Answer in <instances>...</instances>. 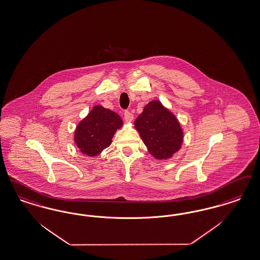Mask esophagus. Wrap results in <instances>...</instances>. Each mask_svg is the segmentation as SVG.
<instances>
[{
  "label": "esophagus",
  "mask_w": 260,
  "mask_h": 260,
  "mask_svg": "<svg viewBox=\"0 0 260 260\" xmlns=\"http://www.w3.org/2000/svg\"><path fill=\"white\" fill-rule=\"evenodd\" d=\"M124 118L126 122H132L134 120V115L132 114L129 111H125Z\"/></svg>",
  "instance_id": "34e87169"
}]
</instances>
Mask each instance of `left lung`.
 <instances>
[{
    "label": "left lung",
    "mask_w": 260,
    "mask_h": 260,
    "mask_svg": "<svg viewBox=\"0 0 260 260\" xmlns=\"http://www.w3.org/2000/svg\"><path fill=\"white\" fill-rule=\"evenodd\" d=\"M135 126L149 153L157 159L170 158L182 146L184 134L180 123L158 101L146 105Z\"/></svg>",
    "instance_id": "obj_1"
}]
</instances>
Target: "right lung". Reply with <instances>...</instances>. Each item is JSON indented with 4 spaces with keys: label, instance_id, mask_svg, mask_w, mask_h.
I'll use <instances>...</instances> for the list:
<instances>
[{
    "label": "right lung",
    "instance_id": "add662e5",
    "mask_svg": "<svg viewBox=\"0 0 260 260\" xmlns=\"http://www.w3.org/2000/svg\"><path fill=\"white\" fill-rule=\"evenodd\" d=\"M122 125L121 117L114 111L95 105L76 126L74 142L86 156H98L110 146L116 131Z\"/></svg>",
    "mask_w": 260,
    "mask_h": 260
}]
</instances>
